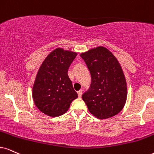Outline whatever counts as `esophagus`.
I'll list each match as a JSON object with an SVG mask.
<instances>
[{"label":"esophagus","instance_id":"1","mask_svg":"<svg viewBox=\"0 0 154 154\" xmlns=\"http://www.w3.org/2000/svg\"><path fill=\"white\" fill-rule=\"evenodd\" d=\"M77 94H78V97L80 98V97H82V90H79L77 91Z\"/></svg>","mask_w":154,"mask_h":154}]
</instances>
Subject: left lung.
Segmentation results:
<instances>
[{
	"instance_id": "8db88e82",
	"label": "left lung",
	"mask_w": 154,
	"mask_h": 154,
	"mask_svg": "<svg viewBox=\"0 0 154 154\" xmlns=\"http://www.w3.org/2000/svg\"><path fill=\"white\" fill-rule=\"evenodd\" d=\"M80 57L91 78L89 90L82 97L89 112L101 119L116 115L124 108L127 97L125 76L117 59L102 46L83 52Z\"/></svg>"
}]
</instances>
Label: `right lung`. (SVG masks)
<instances>
[{
    "label": "right lung",
    "mask_w": 154,
    "mask_h": 154,
    "mask_svg": "<svg viewBox=\"0 0 154 154\" xmlns=\"http://www.w3.org/2000/svg\"><path fill=\"white\" fill-rule=\"evenodd\" d=\"M77 55L75 52L56 48L39 68L32 87V99L38 109L46 115H63L78 97L67 75Z\"/></svg>",
    "instance_id": "add662e5"
}]
</instances>
